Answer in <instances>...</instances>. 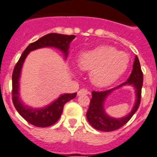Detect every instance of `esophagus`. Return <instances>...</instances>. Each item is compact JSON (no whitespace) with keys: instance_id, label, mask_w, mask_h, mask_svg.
<instances>
[{"instance_id":"1","label":"esophagus","mask_w":157,"mask_h":157,"mask_svg":"<svg viewBox=\"0 0 157 157\" xmlns=\"http://www.w3.org/2000/svg\"><path fill=\"white\" fill-rule=\"evenodd\" d=\"M88 93H89V91H87V89L82 88V89H80L78 92H77V94H78V95H84V94H87Z\"/></svg>"}]
</instances>
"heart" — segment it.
<instances>
[{
	"mask_svg": "<svg viewBox=\"0 0 157 157\" xmlns=\"http://www.w3.org/2000/svg\"><path fill=\"white\" fill-rule=\"evenodd\" d=\"M129 57L125 52H118L111 46H100L84 52L79 56L80 70L91 72V80L95 86L110 85L126 71Z\"/></svg>",
	"mask_w": 157,
	"mask_h": 157,
	"instance_id": "obj_1",
	"label": "heart"
}]
</instances>
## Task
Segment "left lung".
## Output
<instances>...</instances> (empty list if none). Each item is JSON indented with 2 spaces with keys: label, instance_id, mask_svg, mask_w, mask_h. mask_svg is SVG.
Segmentation results:
<instances>
[{
  "label": "left lung",
  "instance_id": "obj_1",
  "mask_svg": "<svg viewBox=\"0 0 157 157\" xmlns=\"http://www.w3.org/2000/svg\"><path fill=\"white\" fill-rule=\"evenodd\" d=\"M124 84H133L136 88V103L132 111L127 117L121 119L111 118L104 111L103 103L105 97L110 92H112L113 90L118 88ZM142 84H143V73L141 69L138 58L135 56L133 65V70L126 82H124L122 84L118 85L114 88L109 89L105 91H92V98L90 101V105H89V109L87 112V119L90 124L95 129L98 130V131H105V132L113 131L122 128L124 124H126L131 120V117H133L134 114L136 113L138 107L140 105Z\"/></svg>",
  "mask_w": 157,
  "mask_h": 157
}]
</instances>
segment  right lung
Instances as JSON below:
<instances>
[{"label":"right lung","instance_id":"add662e5","mask_svg":"<svg viewBox=\"0 0 157 157\" xmlns=\"http://www.w3.org/2000/svg\"><path fill=\"white\" fill-rule=\"evenodd\" d=\"M74 35H64L59 33H48L40 37L36 41L31 43L25 49L19 61L17 62L12 73V101L21 117L28 123L38 128H46L57 122L61 117L63 107L66 102L75 98L77 93L65 94L48 106L40 109H33L23 105L19 98V79L24 60L29 52L44 47H55L60 49L67 56L70 43L75 38Z\"/></svg>","mask_w":157,"mask_h":157}]
</instances>
